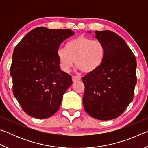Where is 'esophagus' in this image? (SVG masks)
<instances>
[{"mask_svg": "<svg viewBox=\"0 0 148 148\" xmlns=\"http://www.w3.org/2000/svg\"><path fill=\"white\" fill-rule=\"evenodd\" d=\"M80 79H81V77H80L76 76H72V82H73L79 81Z\"/></svg>", "mask_w": 148, "mask_h": 148, "instance_id": "obj_1", "label": "esophagus"}]
</instances>
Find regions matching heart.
Masks as SVG:
<instances>
[{
	"instance_id": "1",
	"label": "heart",
	"mask_w": 148,
	"mask_h": 148,
	"mask_svg": "<svg viewBox=\"0 0 148 148\" xmlns=\"http://www.w3.org/2000/svg\"><path fill=\"white\" fill-rule=\"evenodd\" d=\"M104 54V46L101 41L92 40L84 36L71 40L65 48H59L57 51L60 68L65 72L70 71L74 60L77 68L86 73L96 71L103 61Z\"/></svg>"
}]
</instances>
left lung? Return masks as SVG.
Here are the masks:
<instances>
[{
    "label": "left lung",
    "mask_w": 148,
    "mask_h": 148,
    "mask_svg": "<svg viewBox=\"0 0 148 148\" xmlns=\"http://www.w3.org/2000/svg\"><path fill=\"white\" fill-rule=\"evenodd\" d=\"M95 34L103 44L105 54L101 66L82 77L83 104L90 116L104 121L119 117L133 99L136 60L124 40L114 32L95 31Z\"/></svg>",
    "instance_id": "8db88e82"
}]
</instances>
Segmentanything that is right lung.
I'll use <instances>...</instances> for the list:
<instances>
[{
    "instance_id": "obj_1",
    "label": "right lung",
    "mask_w": 148,
    "mask_h": 148,
    "mask_svg": "<svg viewBox=\"0 0 148 148\" xmlns=\"http://www.w3.org/2000/svg\"><path fill=\"white\" fill-rule=\"evenodd\" d=\"M70 29L37 27L28 32L14 50L10 68L13 93L27 114L37 119L53 116L72 84L59 66L57 51Z\"/></svg>"
}]
</instances>
